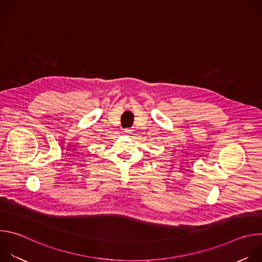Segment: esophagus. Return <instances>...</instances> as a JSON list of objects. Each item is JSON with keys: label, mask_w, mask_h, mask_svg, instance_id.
I'll use <instances>...</instances> for the list:
<instances>
[{"label": "esophagus", "mask_w": 262, "mask_h": 262, "mask_svg": "<svg viewBox=\"0 0 262 262\" xmlns=\"http://www.w3.org/2000/svg\"><path fill=\"white\" fill-rule=\"evenodd\" d=\"M134 130L132 128H125L124 129V134H132Z\"/></svg>", "instance_id": "obj_1"}]
</instances>
